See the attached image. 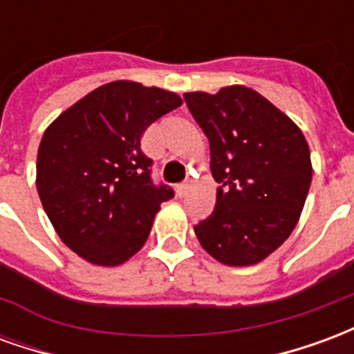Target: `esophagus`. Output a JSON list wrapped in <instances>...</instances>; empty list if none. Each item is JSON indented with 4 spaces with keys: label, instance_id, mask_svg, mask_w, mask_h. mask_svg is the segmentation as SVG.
<instances>
[{
    "label": "esophagus",
    "instance_id": "esophagus-1",
    "mask_svg": "<svg viewBox=\"0 0 354 354\" xmlns=\"http://www.w3.org/2000/svg\"><path fill=\"white\" fill-rule=\"evenodd\" d=\"M189 187H192V185L187 184V182H184V184H178L176 185L178 197H185V195H187V192H189Z\"/></svg>",
    "mask_w": 354,
    "mask_h": 354
}]
</instances>
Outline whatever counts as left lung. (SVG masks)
<instances>
[{
    "label": "left lung",
    "instance_id": "8db88e82",
    "mask_svg": "<svg viewBox=\"0 0 354 354\" xmlns=\"http://www.w3.org/2000/svg\"><path fill=\"white\" fill-rule=\"evenodd\" d=\"M184 100L210 142L220 184L214 212L195 235L225 266H254L296 227L313 178L309 146L297 124L252 88L185 93Z\"/></svg>",
    "mask_w": 354,
    "mask_h": 354
}]
</instances>
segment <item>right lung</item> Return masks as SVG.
<instances>
[{"label": "right lung", "instance_id": "1", "mask_svg": "<svg viewBox=\"0 0 354 354\" xmlns=\"http://www.w3.org/2000/svg\"><path fill=\"white\" fill-rule=\"evenodd\" d=\"M182 106L170 91L113 81L75 102L45 131L37 193L58 237L96 266H119L147 241L172 187L155 184L140 138Z\"/></svg>", "mask_w": 354, "mask_h": 354}]
</instances>
